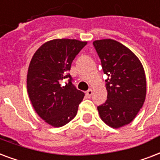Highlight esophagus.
I'll return each mask as SVG.
<instances>
[{"label": "esophagus", "instance_id": "1", "mask_svg": "<svg viewBox=\"0 0 160 160\" xmlns=\"http://www.w3.org/2000/svg\"><path fill=\"white\" fill-rule=\"evenodd\" d=\"M92 94H93V91H92L91 89H90V90H88V91L85 92V96H86V97L90 98V97L92 96Z\"/></svg>", "mask_w": 160, "mask_h": 160}]
</instances>
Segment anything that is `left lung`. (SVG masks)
Segmentation results:
<instances>
[{"instance_id":"8db88e82","label":"left lung","mask_w":160,"mask_h":160,"mask_svg":"<svg viewBox=\"0 0 160 160\" xmlns=\"http://www.w3.org/2000/svg\"><path fill=\"white\" fill-rule=\"evenodd\" d=\"M102 62L107 100L97 107L105 123L119 128L131 122L144 103L146 77L143 67L128 48L113 39L93 42Z\"/></svg>"}]
</instances>
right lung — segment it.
<instances>
[{
    "label": "right lung",
    "instance_id": "obj_1",
    "mask_svg": "<svg viewBox=\"0 0 160 160\" xmlns=\"http://www.w3.org/2000/svg\"><path fill=\"white\" fill-rule=\"evenodd\" d=\"M87 44L76 39H53L35 52L29 64L27 88L35 112L47 123L59 128L76 116L85 93L72 84L73 60ZM68 82L62 85V81Z\"/></svg>",
    "mask_w": 160,
    "mask_h": 160
}]
</instances>
